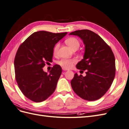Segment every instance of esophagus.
Instances as JSON below:
<instances>
[{"instance_id": "34e87169", "label": "esophagus", "mask_w": 129, "mask_h": 129, "mask_svg": "<svg viewBox=\"0 0 129 129\" xmlns=\"http://www.w3.org/2000/svg\"><path fill=\"white\" fill-rule=\"evenodd\" d=\"M62 70H63V71H68V69H66V68H62Z\"/></svg>"}]
</instances>
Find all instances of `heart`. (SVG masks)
Returning a JSON list of instances; mask_svg holds the SVG:
<instances>
[{
	"mask_svg": "<svg viewBox=\"0 0 129 129\" xmlns=\"http://www.w3.org/2000/svg\"><path fill=\"white\" fill-rule=\"evenodd\" d=\"M66 43L73 50L76 48L78 49L79 48L80 44V41L77 39L75 38H69L67 39V40H66ZM60 44L59 43H57L54 46V49H53V52L54 54H57L58 51V49H59ZM76 61V60H69V59H62L58 61V63L59 64L60 66H62L63 68L68 69L71 68L73 64L75 63Z\"/></svg>",
	"mask_w": 129,
	"mask_h": 129,
	"instance_id": "1",
	"label": "heart"
}]
</instances>
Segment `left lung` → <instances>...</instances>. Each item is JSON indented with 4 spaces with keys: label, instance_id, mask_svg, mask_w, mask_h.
Wrapping results in <instances>:
<instances>
[{
    "label": "left lung",
    "instance_id": "8db88e82",
    "mask_svg": "<svg viewBox=\"0 0 129 129\" xmlns=\"http://www.w3.org/2000/svg\"><path fill=\"white\" fill-rule=\"evenodd\" d=\"M85 46L83 58L76 64L77 69L85 71L86 76L75 73L71 81L74 91L89 101L102 97L112 83L115 76V58L111 48L98 34L88 29L74 31Z\"/></svg>",
    "mask_w": 129,
    "mask_h": 129
}]
</instances>
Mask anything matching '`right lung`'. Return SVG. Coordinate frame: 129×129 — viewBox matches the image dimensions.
<instances>
[{"label":"right lung","instance_id":"right-lung-1","mask_svg":"<svg viewBox=\"0 0 129 129\" xmlns=\"http://www.w3.org/2000/svg\"><path fill=\"white\" fill-rule=\"evenodd\" d=\"M67 34L38 31L19 47L14 62L15 79L23 94L30 100L42 102L55 91L61 67L54 65L48 74L42 68L46 61L52 60L54 46Z\"/></svg>","mask_w":129,"mask_h":129}]
</instances>
